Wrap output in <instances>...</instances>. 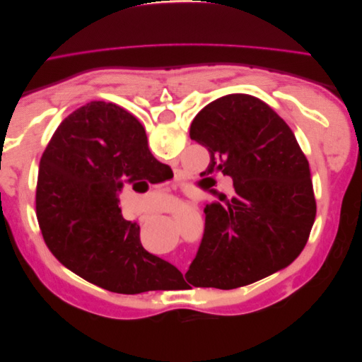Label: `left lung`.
<instances>
[{
  "instance_id": "left-lung-1",
  "label": "left lung",
  "mask_w": 362,
  "mask_h": 362,
  "mask_svg": "<svg viewBox=\"0 0 362 362\" xmlns=\"http://www.w3.org/2000/svg\"><path fill=\"white\" fill-rule=\"evenodd\" d=\"M190 139L210 152L204 175H228L235 193L204 208L187 282L233 290L287 267L315 218L310 164L290 127L258 98L233 93L196 115Z\"/></svg>"
}]
</instances>
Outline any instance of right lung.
<instances>
[{
    "label": "right lung",
    "instance_id": "right-lung-1",
    "mask_svg": "<svg viewBox=\"0 0 362 362\" xmlns=\"http://www.w3.org/2000/svg\"><path fill=\"white\" fill-rule=\"evenodd\" d=\"M144 127L110 103L93 101L63 120L39 163L36 216L63 266L104 290H166L182 273L140 243V226L120 214L125 184L161 182Z\"/></svg>",
    "mask_w": 362,
    "mask_h": 362
}]
</instances>
